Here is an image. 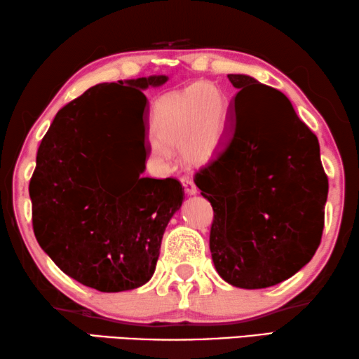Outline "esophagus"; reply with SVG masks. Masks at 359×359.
Listing matches in <instances>:
<instances>
[{
    "label": "esophagus",
    "mask_w": 359,
    "mask_h": 359,
    "mask_svg": "<svg viewBox=\"0 0 359 359\" xmlns=\"http://www.w3.org/2000/svg\"><path fill=\"white\" fill-rule=\"evenodd\" d=\"M181 183H183V186H184L186 194H189V196L197 194V186L194 184V181L191 178H187V176H181Z\"/></svg>",
    "instance_id": "obj_1"
}]
</instances>
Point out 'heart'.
Wrapping results in <instances>:
<instances>
[{
  "label": "heart",
  "mask_w": 359,
  "mask_h": 359,
  "mask_svg": "<svg viewBox=\"0 0 359 359\" xmlns=\"http://www.w3.org/2000/svg\"><path fill=\"white\" fill-rule=\"evenodd\" d=\"M227 102L213 82H197L192 87L162 98L151 119L152 151L167 157L168 149L181 146L191 162H203L218 148L226 124Z\"/></svg>",
  "instance_id": "heart-1"
}]
</instances>
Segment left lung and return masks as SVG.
Returning a JSON list of instances; mask_svg holds the SVG:
<instances>
[{
	"label": "left lung",
	"mask_w": 359,
	"mask_h": 359,
	"mask_svg": "<svg viewBox=\"0 0 359 359\" xmlns=\"http://www.w3.org/2000/svg\"><path fill=\"white\" fill-rule=\"evenodd\" d=\"M235 126L227 143L196 173L215 216L210 251L227 283L261 290L312 259L325 227L327 175L316 135L280 90L229 74Z\"/></svg>",
	"instance_id": "obj_1"
}]
</instances>
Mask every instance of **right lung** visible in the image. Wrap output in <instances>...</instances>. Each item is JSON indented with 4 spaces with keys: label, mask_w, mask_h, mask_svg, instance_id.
<instances>
[{
    "label": "right lung",
    "mask_w": 359,
    "mask_h": 359,
    "mask_svg": "<svg viewBox=\"0 0 359 359\" xmlns=\"http://www.w3.org/2000/svg\"><path fill=\"white\" fill-rule=\"evenodd\" d=\"M149 76L92 87L58 111L41 141L30 180L38 243L60 270L102 292L133 290L154 273L162 235L183 203L178 180L140 178L130 163L113 162L119 126L109 107L117 89L137 93L162 86ZM146 158V157H144Z\"/></svg>",
    "instance_id": "add662e5"
}]
</instances>
